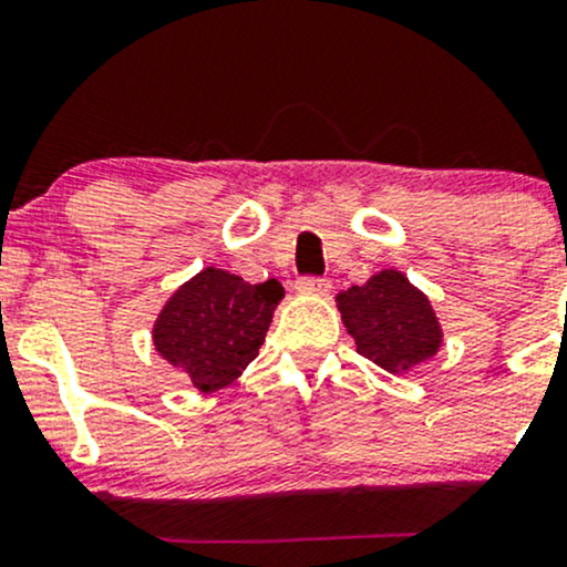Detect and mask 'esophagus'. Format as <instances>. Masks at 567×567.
I'll use <instances>...</instances> for the list:
<instances>
[{"mask_svg": "<svg viewBox=\"0 0 567 567\" xmlns=\"http://www.w3.org/2000/svg\"><path fill=\"white\" fill-rule=\"evenodd\" d=\"M296 290H299L301 296H327L329 290H332V285H329V279L321 277H301L299 282H296Z\"/></svg>", "mask_w": 567, "mask_h": 567, "instance_id": "obj_1", "label": "esophagus"}]
</instances>
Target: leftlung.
<instances>
[{
    "instance_id": "1",
    "label": "left lung",
    "mask_w": 567,
    "mask_h": 567,
    "mask_svg": "<svg viewBox=\"0 0 567 567\" xmlns=\"http://www.w3.org/2000/svg\"><path fill=\"white\" fill-rule=\"evenodd\" d=\"M334 301L357 354L388 373L401 377L441 351L443 329L430 296L395 268H382L365 285L340 290Z\"/></svg>"
}]
</instances>
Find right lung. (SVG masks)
Wrapping results in <instances>:
<instances>
[{"label": "right lung", "mask_w": 567, "mask_h": 567, "mask_svg": "<svg viewBox=\"0 0 567 567\" xmlns=\"http://www.w3.org/2000/svg\"><path fill=\"white\" fill-rule=\"evenodd\" d=\"M285 288L207 266L179 285L152 327L155 351L202 393L233 384L266 340Z\"/></svg>", "instance_id": "1"}]
</instances>
